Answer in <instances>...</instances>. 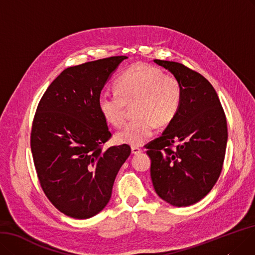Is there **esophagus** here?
I'll return each mask as SVG.
<instances>
[{
  "label": "esophagus",
  "mask_w": 255,
  "mask_h": 255,
  "mask_svg": "<svg viewBox=\"0 0 255 255\" xmlns=\"http://www.w3.org/2000/svg\"><path fill=\"white\" fill-rule=\"evenodd\" d=\"M140 152H141V149L139 147H137V146L131 147V154L133 155H138V154H140Z\"/></svg>",
  "instance_id": "34e87169"
}]
</instances>
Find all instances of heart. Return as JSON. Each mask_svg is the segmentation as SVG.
Instances as JSON below:
<instances>
[{
    "label": "heart",
    "instance_id": "b5f03b06",
    "mask_svg": "<svg viewBox=\"0 0 255 255\" xmlns=\"http://www.w3.org/2000/svg\"><path fill=\"white\" fill-rule=\"evenodd\" d=\"M115 89L99 95L98 109L107 122L119 127L124 122L127 105L135 101L136 117L122 127L115 137L118 143L131 146L144 144L157 124L168 125L177 115L182 101L178 79L144 64L125 71L116 79Z\"/></svg>",
    "mask_w": 255,
    "mask_h": 255
}]
</instances>
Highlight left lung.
<instances>
[{"label":"left lung","mask_w":255,"mask_h":255,"mask_svg":"<svg viewBox=\"0 0 255 255\" xmlns=\"http://www.w3.org/2000/svg\"><path fill=\"white\" fill-rule=\"evenodd\" d=\"M154 63L178 79L182 101L161 137L147 146L150 178L163 201L186 207L204 198L220 177L228 140L227 121L216 90L205 77L179 63Z\"/></svg>","instance_id":"1"}]
</instances>
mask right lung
Wrapping results in <instances>:
<instances>
[{
    "mask_svg": "<svg viewBox=\"0 0 255 255\" xmlns=\"http://www.w3.org/2000/svg\"><path fill=\"white\" fill-rule=\"evenodd\" d=\"M126 58L67 68L37 106L30 141L36 174L47 198L68 217L85 220L103 210L130 154L128 144L101 148L112 135L98 109L101 91Z\"/></svg>",
    "mask_w": 255,
    "mask_h": 255,
    "instance_id": "add662e5",
    "label": "right lung"
}]
</instances>
